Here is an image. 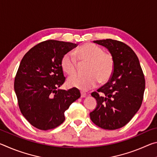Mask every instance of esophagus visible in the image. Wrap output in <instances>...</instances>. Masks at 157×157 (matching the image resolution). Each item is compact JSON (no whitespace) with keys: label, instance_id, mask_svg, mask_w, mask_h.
Wrapping results in <instances>:
<instances>
[{"label":"esophagus","instance_id":"34e87169","mask_svg":"<svg viewBox=\"0 0 157 157\" xmlns=\"http://www.w3.org/2000/svg\"><path fill=\"white\" fill-rule=\"evenodd\" d=\"M86 96V94L83 91L81 92V98H85Z\"/></svg>","mask_w":157,"mask_h":157}]
</instances>
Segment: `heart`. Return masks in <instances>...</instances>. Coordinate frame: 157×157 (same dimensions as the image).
<instances>
[{"mask_svg": "<svg viewBox=\"0 0 157 157\" xmlns=\"http://www.w3.org/2000/svg\"><path fill=\"white\" fill-rule=\"evenodd\" d=\"M79 62H88L85 76L73 75L68 79V84L82 91L94 88L99 81L106 82L111 78L114 70V60L112 55L104 52L96 44L87 43L75 50ZM61 67L68 75L75 74L78 69V62L74 55L67 52L61 60Z\"/></svg>", "mask_w": 157, "mask_h": 157, "instance_id": "1", "label": "heart"}]
</instances>
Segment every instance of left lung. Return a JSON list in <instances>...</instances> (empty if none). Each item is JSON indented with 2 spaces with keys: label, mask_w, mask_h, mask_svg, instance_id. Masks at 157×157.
I'll list each match as a JSON object with an SVG mask.
<instances>
[{
  "label": "left lung",
  "mask_w": 157,
  "mask_h": 157,
  "mask_svg": "<svg viewBox=\"0 0 157 157\" xmlns=\"http://www.w3.org/2000/svg\"><path fill=\"white\" fill-rule=\"evenodd\" d=\"M105 47L114 60L110 80L93 92L97 101L90 113L93 123L105 129L121 128L131 121L140 107L145 82L139 58L129 46L113 39L94 41Z\"/></svg>",
  "instance_id": "8db88e82"
}]
</instances>
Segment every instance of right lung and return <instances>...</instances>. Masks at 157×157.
I'll list each match as a JSON object with an SVG mask.
<instances>
[{
  "mask_svg": "<svg viewBox=\"0 0 157 157\" xmlns=\"http://www.w3.org/2000/svg\"><path fill=\"white\" fill-rule=\"evenodd\" d=\"M78 44L48 40L36 45L23 57L14 79L21 113L41 130L54 129L65 121L64 111L80 97L76 88L59 89L65 77L61 60Z\"/></svg>",
  "mask_w": 157,
  "mask_h": 157,
  "instance_id": "right-lung-1",
  "label": "right lung"
}]
</instances>
